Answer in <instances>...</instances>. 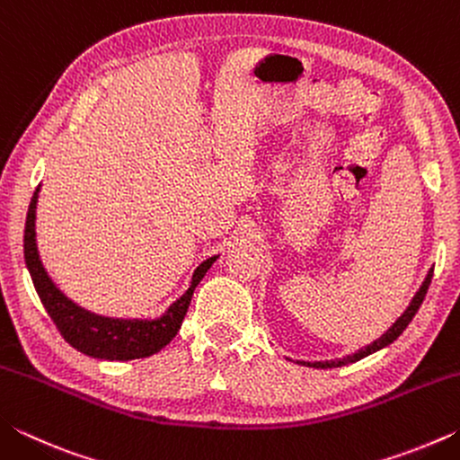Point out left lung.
<instances>
[{"label":"left lung","instance_id":"left-lung-1","mask_svg":"<svg viewBox=\"0 0 460 460\" xmlns=\"http://www.w3.org/2000/svg\"><path fill=\"white\" fill-rule=\"evenodd\" d=\"M432 274H434V270L428 271V276H426V279H424L422 288H420V290L416 292L414 300H411V302H410V306L406 308V313H403V314L398 318V321L394 323L392 329H389L385 334H381V337H379L377 341H373L371 345H367V347H365V349H359V351H357V353H353V355H347V357H342V359H337V361H314V363L300 361V363H302V365H308V367H316V369H332V367H342V365L355 363V361L363 359V357H367V355H371V353L379 351V349L387 347L389 342H394L395 339L400 337V334H402L403 331H406V326L411 323V318L416 316L418 308L422 306V302H424V298H426V292H428V286H430V282H432Z\"/></svg>","mask_w":460,"mask_h":460}]
</instances>
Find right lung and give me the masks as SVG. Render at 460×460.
I'll use <instances>...</instances> for the list:
<instances>
[{"mask_svg":"<svg viewBox=\"0 0 460 460\" xmlns=\"http://www.w3.org/2000/svg\"><path fill=\"white\" fill-rule=\"evenodd\" d=\"M36 189L32 200H30L28 217H26V231H24V258L26 266L32 276V282L38 296H40L46 313L57 324L62 337L73 345L76 351H81L95 359L107 361H129L150 357L164 349L170 341L176 337L181 329L182 318L189 310L194 288L205 278L207 270L213 266L215 258L202 261L192 276L190 288L184 296H181L172 306L166 310L164 316L155 318V321H126V318H109L101 316L89 310L75 305L71 298L62 294L40 261L36 247V202H38Z\"/></svg>","mask_w":460,"mask_h":460,"instance_id":"right-lung-1","label":"right lung"}]
</instances>
